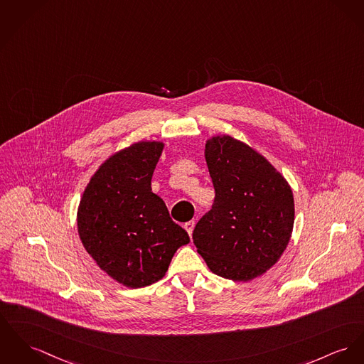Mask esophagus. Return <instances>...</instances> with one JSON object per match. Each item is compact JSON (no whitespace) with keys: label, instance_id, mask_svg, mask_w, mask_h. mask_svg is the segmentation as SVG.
<instances>
[{"label":"esophagus","instance_id":"34e87169","mask_svg":"<svg viewBox=\"0 0 364 364\" xmlns=\"http://www.w3.org/2000/svg\"><path fill=\"white\" fill-rule=\"evenodd\" d=\"M183 228L186 229L188 235H189V236H192V233H193L194 229V220H189V222H186V223L183 225Z\"/></svg>","mask_w":364,"mask_h":364}]
</instances>
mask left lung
Returning a JSON list of instances; mask_svg holds the SVG:
<instances>
[{
  "mask_svg": "<svg viewBox=\"0 0 364 364\" xmlns=\"http://www.w3.org/2000/svg\"><path fill=\"white\" fill-rule=\"evenodd\" d=\"M204 154L215 200L194 228V245L213 273L252 280L279 261L290 242V185L262 154L229 135L210 138Z\"/></svg>",
  "mask_w": 364,
  "mask_h": 364,
  "instance_id": "8db88e82",
  "label": "left lung"
}]
</instances>
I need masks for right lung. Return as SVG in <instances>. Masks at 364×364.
<instances>
[{"mask_svg":"<svg viewBox=\"0 0 364 364\" xmlns=\"http://www.w3.org/2000/svg\"><path fill=\"white\" fill-rule=\"evenodd\" d=\"M163 142L141 141L110 156L92 175L77 211L78 236L97 267L125 287L164 277L176 250L191 242L151 192Z\"/></svg>","mask_w":364,"mask_h":364,"instance_id":"obj_1","label":"right lung"}]
</instances>
